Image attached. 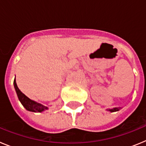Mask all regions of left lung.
<instances>
[{
    "mask_svg": "<svg viewBox=\"0 0 146 146\" xmlns=\"http://www.w3.org/2000/svg\"><path fill=\"white\" fill-rule=\"evenodd\" d=\"M121 109V108H111V109H107V111H109L110 112V113H113V112H117L118 111V110H120Z\"/></svg>",
    "mask_w": 146,
    "mask_h": 146,
    "instance_id": "obj_1",
    "label": "left lung"
}]
</instances>
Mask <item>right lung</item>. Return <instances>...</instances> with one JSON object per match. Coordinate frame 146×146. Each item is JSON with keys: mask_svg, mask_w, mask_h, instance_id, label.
<instances>
[{"mask_svg": "<svg viewBox=\"0 0 146 146\" xmlns=\"http://www.w3.org/2000/svg\"><path fill=\"white\" fill-rule=\"evenodd\" d=\"M14 86H15V91H16L17 95L18 96V99L23 104V106L30 112H34V113H42V112L44 111L48 110V107L44 106L43 104H39V103L36 102L31 100V99L26 96L25 94H23L20 89L18 88L17 86L16 83V80L15 79L14 80Z\"/></svg>", "mask_w": 146, "mask_h": 146, "instance_id": "add662e5", "label": "right lung"}]
</instances>
